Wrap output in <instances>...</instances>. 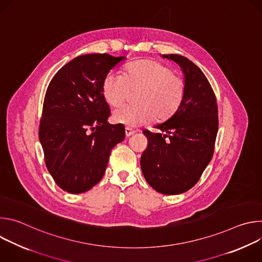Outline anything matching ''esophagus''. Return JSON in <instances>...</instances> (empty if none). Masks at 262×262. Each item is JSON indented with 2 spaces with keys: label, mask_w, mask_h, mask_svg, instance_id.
<instances>
[{
  "label": "esophagus",
  "mask_w": 262,
  "mask_h": 262,
  "mask_svg": "<svg viewBox=\"0 0 262 262\" xmlns=\"http://www.w3.org/2000/svg\"><path fill=\"white\" fill-rule=\"evenodd\" d=\"M135 133H136V130H134V129L129 128V127H125V136H126V137L133 136Z\"/></svg>",
  "instance_id": "34e87169"
}]
</instances>
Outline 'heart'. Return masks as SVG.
<instances>
[{
  "label": "heart",
  "mask_w": 262,
  "mask_h": 262,
  "mask_svg": "<svg viewBox=\"0 0 262 262\" xmlns=\"http://www.w3.org/2000/svg\"><path fill=\"white\" fill-rule=\"evenodd\" d=\"M135 104H125L113 113L116 123L137 127L156 117L172 116L182 102L184 81L156 60H138L128 64L123 74L110 71L102 82V94L112 106L120 105L130 90H138Z\"/></svg>",
  "instance_id": "heart-1"
}]
</instances>
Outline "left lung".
<instances>
[{
    "label": "left lung",
    "instance_id": "1",
    "mask_svg": "<svg viewBox=\"0 0 262 262\" xmlns=\"http://www.w3.org/2000/svg\"><path fill=\"white\" fill-rule=\"evenodd\" d=\"M176 62L184 76V96L175 113L155 125L161 133L143 130L148 146L141 169L152 189L164 195L189 191L209 164L217 134V104L202 70L180 55H163Z\"/></svg>",
    "mask_w": 262,
    "mask_h": 262
}]
</instances>
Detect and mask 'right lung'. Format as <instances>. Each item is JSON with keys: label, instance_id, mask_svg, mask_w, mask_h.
<instances>
[{"label": "right lung", "instance_id": "1", "mask_svg": "<svg viewBox=\"0 0 262 262\" xmlns=\"http://www.w3.org/2000/svg\"><path fill=\"white\" fill-rule=\"evenodd\" d=\"M125 57L88 54L65 64L52 79L43 102L39 140L46 165L60 188L70 194L89 191L102 178L111 150L125 138L110 124L102 94L104 77Z\"/></svg>", "mask_w": 262, "mask_h": 262}]
</instances>
